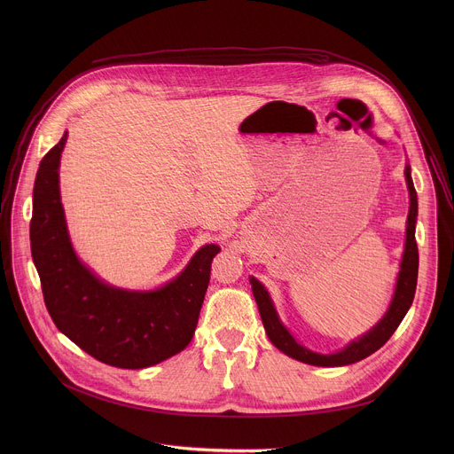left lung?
Returning a JSON list of instances; mask_svg holds the SVG:
<instances>
[{
	"mask_svg": "<svg viewBox=\"0 0 454 454\" xmlns=\"http://www.w3.org/2000/svg\"><path fill=\"white\" fill-rule=\"evenodd\" d=\"M406 181H408V190H410V214H408V228H406V247L403 254V262H401V271L397 278V287L395 294L392 300L390 309L384 314V317L377 323V325L366 333L363 338L352 341L348 347H345L341 352L336 354H316L312 350H307L305 347L298 345L294 338L287 333V329L282 325L275 307L271 303V298L264 286L258 282L256 278H249L251 287H253V296L258 305V312H261L264 329L268 333V338L271 343L282 350L284 354L291 356L293 359H298L307 364L314 366H343V364H352L357 363L375 350H379L387 340L392 338V334L397 331L401 325V321L404 319L410 305L413 303L415 298V289H417V275H419V247L415 240V223H417V192L411 181L410 174V165L406 167Z\"/></svg>",
	"mask_w": 454,
	"mask_h": 454,
	"instance_id": "obj_1",
	"label": "left lung"
}]
</instances>
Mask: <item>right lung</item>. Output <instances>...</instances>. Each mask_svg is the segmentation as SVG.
<instances>
[{
	"mask_svg": "<svg viewBox=\"0 0 454 454\" xmlns=\"http://www.w3.org/2000/svg\"><path fill=\"white\" fill-rule=\"evenodd\" d=\"M67 135L39 163L30 221L32 258L55 327L95 359L147 368L181 352L198 327L217 244L203 246L161 289L131 293L100 282L72 247L59 196V160Z\"/></svg>",
	"mask_w": 454,
	"mask_h": 454,
	"instance_id": "add662e5",
	"label": "right lung"
}]
</instances>
